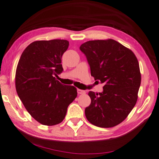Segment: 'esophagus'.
<instances>
[{
	"label": "esophagus",
	"instance_id": "esophagus-1",
	"mask_svg": "<svg viewBox=\"0 0 159 159\" xmlns=\"http://www.w3.org/2000/svg\"><path fill=\"white\" fill-rule=\"evenodd\" d=\"M77 92H78V94H79V95L85 94V90H80V89H77Z\"/></svg>",
	"mask_w": 159,
	"mask_h": 159
}]
</instances>
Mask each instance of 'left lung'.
Segmentation results:
<instances>
[{"mask_svg":"<svg viewBox=\"0 0 159 159\" xmlns=\"http://www.w3.org/2000/svg\"><path fill=\"white\" fill-rule=\"evenodd\" d=\"M80 50L87 58L92 76L105 84L102 93H89L91 103L85 109V117L97 127H115L126 119L137 101L141 74L137 57L111 39L86 42Z\"/></svg>","mask_w":159,"mask_h":159,"instance_id":"8db88e82","label":"left lung"}]
</instances>
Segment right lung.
Instances as JSON below:
<instances>
[{
    "instance_id": "right-lung-1",
    "label": "right lung",
    "mask_w": 159,
    "mask_h": 159,
    "mask_svg": "<svg viewBox=\"0 0 159 159\" xmlns=\"http://www.w3.org/2000/svg\"><path fill=\"white\" fill-rule=\"evenodd\" d=\"M69 44L65 39L35 41L25 48L17 64V93L27 112L42 125L61 123L77 96L74 86L61 84L54 77L64 70L61 57Z\"/></svg>"
}]
</instances>
